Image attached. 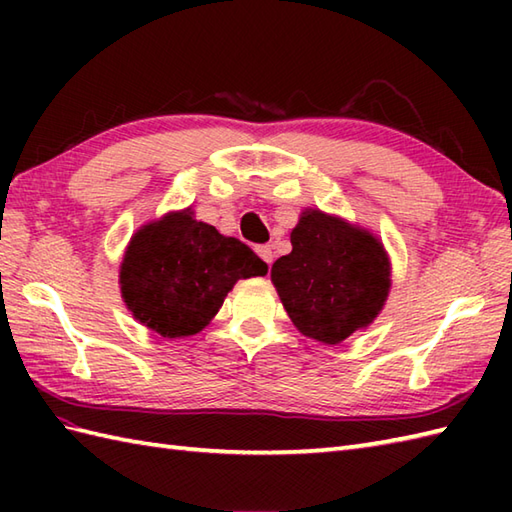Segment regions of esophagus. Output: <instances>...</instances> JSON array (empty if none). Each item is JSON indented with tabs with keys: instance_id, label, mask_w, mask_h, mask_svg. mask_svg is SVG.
I'll return each instance as SVG.
<instances>
[{
	"instance_id": "1",
	"label": "esophagus",
	"mask_w": 512,
	"mask_h": 512,
	"mask_svg": "<svg viewBox=\"0 0 512 512\" xmlns=\"http://www.w3.org/2000/svg\"><path fill=\"white\" fill-rule=\"evenodd\" d=\"M255 250H257V255H259V257H262L266 264H273V257H275V253H273V248H270V246H257Z\"/></svg>"
}]
</instances>
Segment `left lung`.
<instances>
[{
  "instance_id": "left-lung-1",
  "label": "left lung",
  "mask_w": 512,
  "mask_h": 512,
  "mask_svg": "<svg viewBox=\"0 0 512 512\" xmlns=\"http://www.w3.org/2000/svg\"><path fill=\"white\" fill-rule=\"evenodd\" d=\"M270 281L295 328L336 345L378 317L389 297L391 264L383 242L343 217L306 209Z\"/></svg>"
}]
</instances>
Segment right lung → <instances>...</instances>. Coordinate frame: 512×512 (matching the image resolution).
<instances>
[{
  "label": "right lung",
  "mask_w": 512,
  "mask_h": 512,
  "mask_svg": "<svg viewBox=\"0 0 512 512\" xmlns=\"http://www.w3.org/2000/svg\"><path fill=\"white\" fill-rule=\"evenodd\" d=\"M266 273V262L244 242L195 220L189 206L138 228L118 284L136 321L165 339H182L211 323L239 279Z\"/></svg>",
  "instance_id": "right-lung-1"
}]
</instances>
